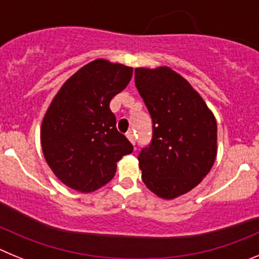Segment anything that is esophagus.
<instances>
[{"label":"esophagus","instance_id":"1","mask_svg":"<svg viewBox=\"0 0 259 259\" xmlns=\"http://www.w3.org/2000/svg\"><path fill=\"white\" fill-rule=\"evenodd\" d=\"M127 139L130 141H131V144L132 145H135V143H136V139H135V135H134V132H127Z\"/></svg>","mask_w":259,"mask_h":259}]
</instances>
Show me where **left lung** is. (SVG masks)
Returning a JSON list of instances; mask_svg holds the SVG:
<instances>
[{"label":"left lung","instance_id":"8db88e82","mask_svg":"<svg viewBox=\"0 0 259 259\" xmlns=\"http://www.w3.org/2000/svg\"><path fill=\"white\" fill-rule=\"evenodd\" d=\"M135 84L149 110L153 137L137 157L141 178L158 197L192 191L217 157V120L191 84L170 67L135 68Z\"/></svg>","mask_w":259,"mask_h":259}]
</instances>
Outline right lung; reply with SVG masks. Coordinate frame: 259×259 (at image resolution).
Segmentation results:
<instances>
[{"label":"right lung","instance_id":"right-lung-1","mask_svg":"<svg viewBox=\"0 0 259 259\" xmlns=\"http://www.w3.org/2000/svg\"><path fill=\"white\" fill-rule=\"evenodd\" d=\"M132 67L96 59L61 87L41 124V148L54 175L89 193L113 179L116 162L134 146L116 130L111 98L128 85Z\"/></svg>","mask_w":259,"mask_h":259}]
</instances>
